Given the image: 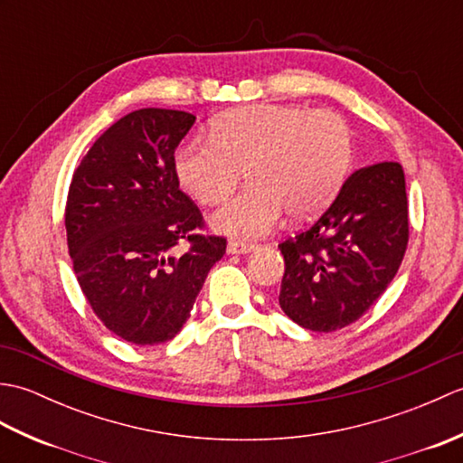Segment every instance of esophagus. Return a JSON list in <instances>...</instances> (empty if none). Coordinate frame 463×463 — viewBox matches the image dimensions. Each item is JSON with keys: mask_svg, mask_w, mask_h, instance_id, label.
I'll return each mask as SVG.
<instances>
[{"mask_svg": "<svg viewBox=\"0 0 463 463\" xmlns=\"http://www.w3.org/2000/svg\"><path fill=\"white\" fill-rule=\"evenodd\" d=\"M254 249H257V244L232 241V242H229V247H226V252H229V254H247V252H252Z\"/></svg>", "mask_w": 463, "mask_h": 463, "instance_id": "1", "label": "esophagus"}]
</instances>
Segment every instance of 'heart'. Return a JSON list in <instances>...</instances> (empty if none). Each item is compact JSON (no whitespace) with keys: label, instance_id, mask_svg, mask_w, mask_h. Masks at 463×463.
I'll list each match as a JSON object with an SVG mask.
<instances>
[{"label":"heart","instance_id":"heart-1","mask_svg":"<svg viewBox=\"0 0 463 463\" xmlns=\"http://www.w3.org/2000/svg\"><path fill=\"white\" fill-rule=\"evenodd\" d=\"M348 123L334 111L294 103L234 107L211 123V139H191L175 153L183 189L204 206L237 191L241 171L250 189L213 216L234 239H259L288 213L292 221L318 214L338 194L352 166Z\"/></svg>","mask_w":463,"mask_h":463}]
</instances>
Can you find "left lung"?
<instances>
[{
  "instance_id": "1",
  "label": "left lung",
  "mask_w": 463,
  "mask_h": 463,
  "mask_svg": "<svg viewBox=\"0 0 463 463\" xmlns=\"http://www.w3.org/2000/svg\"><path fill=\"white\" fill-rule=\"evenodd\" d=\"M408 234L402 165L378 163L352 173L317 222L279 244L280 308L314 332L356 322L396 277Z\"/></svg>"
}]
</instances>
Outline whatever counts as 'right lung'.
<instances>
[{
	"label": "right lung",
	"mask_w": 463,
	"mask_h": 463,
	"mask_svg": "<svg viewBox=\"0 0 463 463\" xmlns=\"http://www.w3.org/2000/svg\"><path fill=\"white\" fill-rule=\"evenodd\" d=\"M196 117L139 109L113 123L83 156L67 194V247L77 282L107 328L155 346L191 317L226 241L203 237V214L179 189L175 149ZM184 240L190 250L174 247Z\"/></svg>",
	"instance_id": "right-lung-1"
}]
</instances>
